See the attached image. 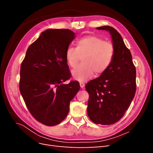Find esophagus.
Masks as SVG:
<instances>
[{
	"mask_svg": "<svg viewBox=\"0 0 153 153\" xmlns=\"http://www.w3.org/2000/svg\"><path fill=\"white\" fill-rule=\"evenodd\" d=\"M80 87L82 88V89H83V88L85 87V84L83 82H80Z\"/></svg>",
	"mask_w": 153,
	"mask_h": 153,
	"instance_id": "1",
	"label": "esophagus"
}]
</instances>
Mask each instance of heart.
Masks as SVG:
<instances>
[{
	"label": "heart",
	"instance_id": "obj_1",
	"mask_svg": "<svg viewBox=\"0 0 153 153\" xmlns=\"http://www.w3.org/2000/svg\"><path fill=\"white\" fill-rule=\"evenodd\" d=\"M112 43L95 36H88L78 39L76 48L69 47L66 50V61L75 67L82 58V64L74 69L71 75L79 82H86L96 75L103 73L110 66L114 57Z\"/></svg>",
	"mask_w": 153,
	"mask_h": 153
}]
</instances>
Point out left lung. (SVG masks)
<instances>
[{
    "label": "left lung",
    "mask_w": 153,
    "mask_h": 153,
    "mask_svg": "<svg viewBox=\"0 0 153 153\" xmlns=\"http://www.w3.org/2000/svg\"><path fill=\"white\" fill-rule=\"evenodd\" d=\"M96 29L109 32L115 55L109 68L85 85L89 94L87 112L96 124H113L124 116L135 96L136 69L121 34L110 26Z\"/></svg>",
    "instance_id": "8db88e82"
}]
</instances>
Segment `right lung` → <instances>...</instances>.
<instances>
[{
	"label": "right lung",
	"mask_w": 153,
	"mask_h": 153,
	"mask_svg": "<svg viewBox=\"0 0 153 153\" xmlns=\"http://www.w3.org/2000/svg\"><path fill=\"white\" fill-rule=\"evenodd\" d=\"M75 38L69 29L46 30L29 46L21 64L20 93L32 116L47 126L66 117L80 89L77 81L64 84L71 77L66 50Z\"/></svg>",
	"instance_id": "right-lung-1"
}]
</instances>
